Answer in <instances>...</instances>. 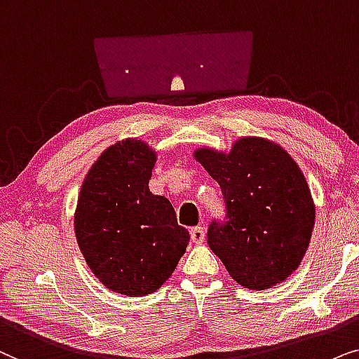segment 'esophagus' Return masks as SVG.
Listing matches in <instances>:
<instances>
[{
  "instance_id": "34e87169",
  "label": "esophagus",
  "mask_w": 359,
  "mask_h": 359,
  "mask_svg": "<svg viewBox=\"0 0 359 359\" xmlns=\"http://www.w3.org/2000/svg\"><path fill=\"white\" fill-rule=\"evenodd\" d=\"M190 238H192V241L195 245H200V243H203L205 240V229L202 226H195L190 229Z\"/></svg>"
}]
</instances>
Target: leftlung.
Returning a JSON list of instances; mask_svg holds the SVG:
<instances>
[{"instance_id": "obj_1", "label": "left lung", "mask_w": 359, "mask_h": 359, "mask_svg": "<svg viewBox=\"0 0 359 359\" xmlns=\"http://www.w3.org/2000/svg\"><path fill=\"white\" fill-rule=\"evenodd\" d=\"M195 161L222 189L226 217L210 223L208 246L245 289L264 290L297 269L315 223L307 180L289 152L246 136L228 152L200 147Z\"/></svg>"}]
</instances>
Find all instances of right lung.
I'll return each mask as SVG.
<instances>
[{"label": "right lung", "instance_id": "1", "mask_svg": "<svg viewBox=\"0 0 359 359\" xmlns=\"http://www.w3.org/2000/svg\"><path fill=\"white\" fill-rule=\"evenodd\" d=\"M157 154L128 137L109 146L85 177L76 243L100 283L128 297L156 292L184 256L190 235L172 203L149 190Z\"/></svg>", "mask_w": 359, "mask_h": 359}]
</instances>
